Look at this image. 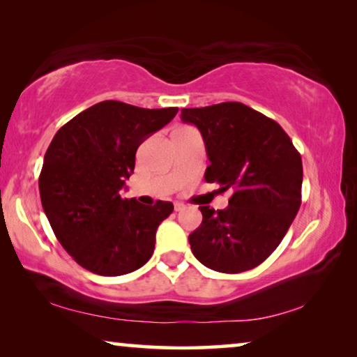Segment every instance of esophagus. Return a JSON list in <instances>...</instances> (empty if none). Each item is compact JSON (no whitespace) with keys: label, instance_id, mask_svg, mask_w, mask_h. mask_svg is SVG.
I'll list each match as a JSON object with an SVG mask.
<instances>
[{"label":"esophagus","instance_id":"34e87169","mask_svg":"<svg viewBox=\"0 0 357 357\" xmlns=\"http://www.w3.org/2000/svg\"><path fill=\"white\" fill-rule=\"evenodd\" d=\"M184 209H185V204L184 203H181V202L174 203V211H176V213H181V211H184Z\"/></svg>","mask_w":357,"mask_h":357}]
</instances>
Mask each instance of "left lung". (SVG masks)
Listing matches in <instances>:
<instances>
[{"label":"left lung","instance_id":"8db88e82","mask_svg":"<svg viewBox=\"0 0 357 357\" xmlns=\"http://www.w3.org/2000/svg\"><path fill=\"white\" fill-rule=\"evenodd\" d=\"M181 119L202 132L211 162L204 181L233 192L225 209L200 206L203 222L189 234L192 253L217 273L257 268L299 211L301 154L274 119L241 102L183 108Z\"/></svg>","mask_w":357,"mask_h":357}]
</instances>
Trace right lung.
I'll return each instance as SVG.
<instances>
[{
    "label": "right lung",
    "mask_w": 357,
    "mask_h": 357,
    "mask_svg": "<svg viewBox=\"0 0 357 357\" xmlns=\"http://www.w3.org/2000/svg\"><path fill=\"white\" fill-rule=\"evenodd\" d=\"M178 108L99 102L56 132L39 176L44 213L66 252L99 275L134 273L154 252L155 229L173 203L144 206L121 198L135 168V153Z\"/></svg>",
    "instance_id": "right-lung-1"
}]
</instances>
